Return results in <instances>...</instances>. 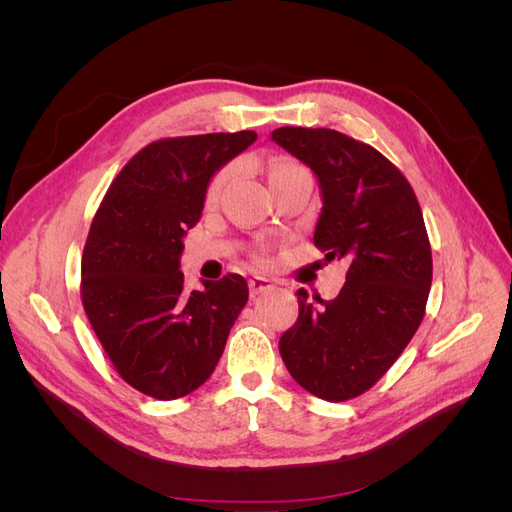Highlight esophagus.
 Instances as JSON below:
<instances>
[{
	"instance_id": "obj_1",
	"label": "esophagus",
	"mask_w": 512,
	"mask_h": 512,
	"mask_svg": "<svg viewBox=\"0 0 512 512\" xmlns=\"http://www.w3.org/2000/svg\"><path fill=\"white\" fill-rule=\"evenodd\" d=\"M247 286H250V292H252V297H256V294H262V292H267V290H271L273 288V282L271 280H267V277H252L250 282H247Z\"/></svg>"
}]
</instances>
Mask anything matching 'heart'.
<instances>
[{"mask_svg": "<svg viewBox=\"0 0 512 512\" xmlns=\"http://www.w3.org/2000/svg\"><path fill=\"white\" fill-rule=\"evenodd\" d=\"M294 168H297V164L290 162V160H284V158L273 160L269 164V183L284 177L286 173H290V170H294ZM230 175H232V168H222L220 173L213 175V179L209 181V188H207V198L209 200H215V198L220 196V192H222V188L226 185V181L230 179Z\"/></svg>", "mask_w": 512, "mask_h": 512, "instance_id": "1", "label": "heart"}]
</instances>
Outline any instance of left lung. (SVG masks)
I'll return each instance as SVG.
<instances>
[{
	"label": "left lung",
	"mask_w": 512,
	"mask_h": 512,
	"mask_svg": "<svg viewBox=\"0 0 512 512\" xmlns=\"http://www.w3.org/2000/svg\"><path fill=\"white\" fill-rule=\"evenodd\" d=\"M273 141L314 170L322 211L314 245L348 258L346 284L316 307L299 294V318L280 354L305 391L346 401L369 391L410 344L431 288V245L401 170L367 143L329 128H277Z\"/></svg>",
	"instance_id": "obj_1"
}]
</instances>
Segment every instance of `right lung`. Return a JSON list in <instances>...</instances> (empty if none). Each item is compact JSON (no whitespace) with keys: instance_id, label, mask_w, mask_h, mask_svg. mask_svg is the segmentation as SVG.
I'll return each instance as SVG.
<instances>
[{"instance_id":"right-lung-1","label":"right lung","mask_w":512,"mask_h":512,"mask_svg":"<svg viewBox=\"0 0 512 512\" xmlns=\"http://www.w3.org/2000/svg\"><path fill=\"white\" fill-rule=\"evenodd\" d=\"M256 138L215 132L143 147L91 222L81 262L85 314L117 374L149 397L177 399L205 384L250 297L237 273L188 290L179 256L215 170Z\"/></svg>"}]
</instances>
